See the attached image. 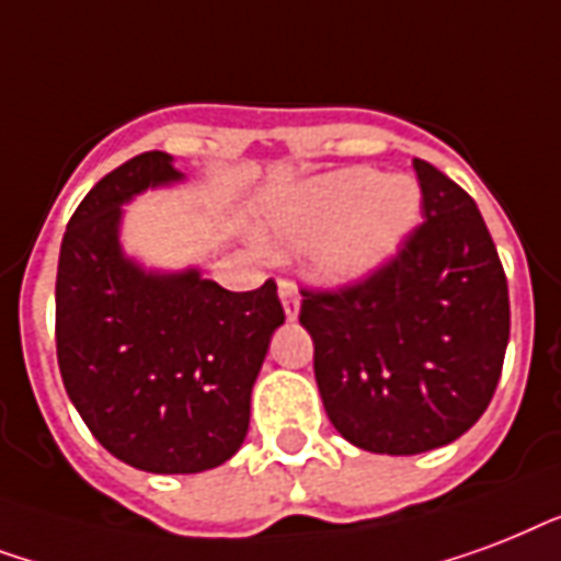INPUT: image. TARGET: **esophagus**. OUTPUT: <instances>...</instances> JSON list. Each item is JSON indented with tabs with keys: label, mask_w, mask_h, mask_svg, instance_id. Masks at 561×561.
Returning a JSON list of instances; mask_svg holds the SVG:
<instances>
[{
	"label": "esophagus",
	"mask_w": 561,
	"mask_h": 561,
	"mask_svg": "<svg viewBox=\"0 0 561 561\" xmlns=\"http://www.w3.org/2000/svg\"><path fill=\"white\" fill-rule=\"evenodd\" d=\"M277 295H280V304H284L286 319H298V312H301V295H298L293 280H280V284H277Z\"/></svg>",
	"instance_id": "obj_1"
}]
</instances>
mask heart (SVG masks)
I'll use <instances>...</instances> for the list:
<instances>
[{
  "label": "heart",
  "instance_id": "1",
  "mask_svg": "<svg viewBox=\"0 0 561 561\" xmlns=\"http://www.w3.org/2000/svg\"><path fill=\"white\" fill-rule=\"evenodd\" d=\"M421 190L412 178H383L375 169H345L280 195L260 221L275 254H298L321 284L366 280L403 249L419 225Z\"/></svg>",
  "mask_w": 561,
  "mask_h": 561
}]
</instances>
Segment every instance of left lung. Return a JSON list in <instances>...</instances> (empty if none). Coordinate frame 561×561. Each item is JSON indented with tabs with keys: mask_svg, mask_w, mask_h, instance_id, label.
Wrapping results in <instances>:
<instances>
[{
	"mask_svg": "<svg viewBox=\"0 0 561 561\" xmlns=\"http://www.w3.org/2000/svg\"><path fill=\"white\" fill-rule=\"evenodd\" d=\"M424 225L366 284L301 301L333 427L368 454L412 457L477 424L510 342V289L474 198L412 160Z\"/></svg>",
	"mask_w": 561,
	"mask_h": 561,
	"instance_id": "1",
	"label": "left lung"
}]
</instances>
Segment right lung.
<instances>
[{
  "label": "right lung",
  "mask_w": 561,
  "mask_h": 561,
  "mask_svg": "<svg viewBox=\"0 0 561 561\" xmlns=\"http://www.w3.org/2000/svg\"><path fill=\"white\" fill-rule=\"evenodd\" d=\"M184 181L167 151L104 175L69 219L55 284L69 401L107 454L149 474H198L240 450L284 324L272 280L231 293L198 266H146L125 251V204Z\"/></svg>",
  "instance_id": "obj_1"
}]
</instances>
